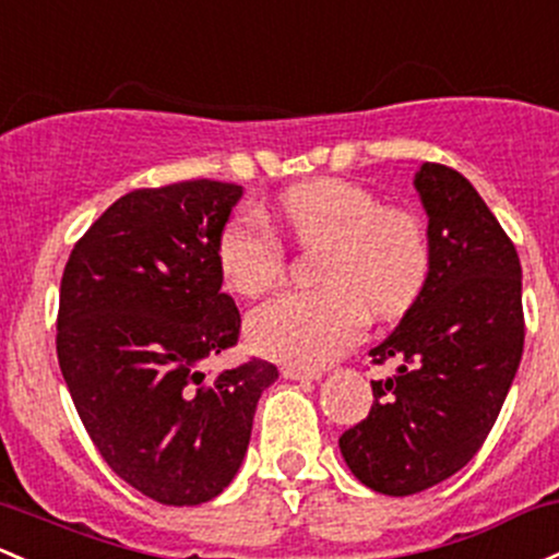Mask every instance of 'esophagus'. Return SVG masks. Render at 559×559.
Instances as JSON below:
<instances>
[{
  "instance_id": "obj_1",
  "label": "esophagus",
  "mask_w": 559,
  "mask_h": 559,
  "mask_svg": "<svg viewBox=\"0 0 559 559\" xmlns=\"http://www.w3.org/2000/svg\"><path fill=\"white\" fill-rule=\"evenodd\" d=\"M281 373H284V379H292V382H312V379L321 377V373L308 371V369H297V366H284Z\"/></svg>"
}]
</instances>
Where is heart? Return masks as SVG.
Returning a JSON list of instances; mask_svg holds the SVG:
<instances>
[{
  "instance_id": "b5f03b06",
  "label": "heart",
  "mask_w": 559,
  "mask_h": 559,
  "mask_svg": "<svg viewBox=\"0 0 559 559\" xmlns=\"http://www.w3.org/2000/svg\"><path fill=\"white\" fill-rule=\"evenodd\" d=\"M281 225L299 247H323L312 292H286L247 318L249 345L265 358L318 369L358 342L366 310L397 316L425 284V223L347 180H312L281 195ZM225 284L243 297L267 292L284 273V247L254 212L233 214L219 233Z\"/></svg>"
}]
</instances>
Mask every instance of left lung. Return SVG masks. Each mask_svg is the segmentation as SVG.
<instances>
[{
  "label": "left lung",
  "mask_w": 559,
  "mask_h": 559,
  "mask_svg": "<svg viewBox=\"0 0 559 559\" xmlns=\"http://www.w3.org/2000/svg\"><path fill=\"white\" fill-rule=\"evenodd\" d=\"M429 267L401 323L371 349L395 360L371 382L373 406L340 438L349 472L377 493L411 496L449 480L480 451L523 358V270L472 182L421 164Z\"/></svg>",
  "instance_id": "left-lung-1"
}]
</instances>
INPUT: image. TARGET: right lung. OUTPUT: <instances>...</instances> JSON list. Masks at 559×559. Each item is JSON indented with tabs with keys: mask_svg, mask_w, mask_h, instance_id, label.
Masks as SVG:
<instances>
[{
	"mask_svg": "<svg viewBox=\"0 0 559 559\" xmlns=\"http://www.w3.org/2000/svg\"><path fill=\"white\" fill-rule=\"evenodd\" d=\"M243 188L188 180L132 190L79 238L58 312V360L84 429L124 483L193 507L230 486L249 449L267 360L210 377L238 342L219 233Z\"/></svg>",
	"mask_w": 559,
	"mask_h": 559,
	"instance_id": "obj_1",
	"label": "right lung"
}]
</instances>
